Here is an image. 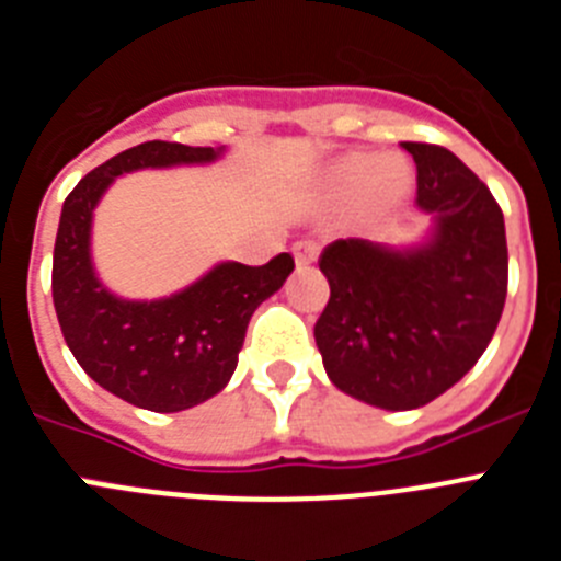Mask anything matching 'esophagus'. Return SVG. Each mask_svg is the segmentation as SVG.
<instances>
[{
  "instance_id": "1",
  "label": "esophagus",
  "mask_w": 561,
  "mask_h": 561,
  "mask_svg": "<svg viewBox=\"0 0 561 561\" xmlns=\"http://www.w3.org/2000/svg\"><path fill=\"white\" fill-rule=\"evenodd\" d=\"M291 255H295L297 266L314 264L317 255H320V244H317V241H295V244H291Z\"/></svg>"
}]
</instances>
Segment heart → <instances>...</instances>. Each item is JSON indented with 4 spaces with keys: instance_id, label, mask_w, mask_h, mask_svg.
<instances>
[{
    "instance_id": "obj_1",
    "label": "heart",
    "mask_w": 561,
    "mask_h": 561,
    "mask_svg": "<svg viewBox=\"0 0 561 561\" xmlns=\"http://www.w3.org/2000/svg\"><path fill=\"white\" fill-rule=\"evenodd\" d=\"M334 187L342 193H362L370 191V199L379 210H390L399 205L410 193L413 185V171L404 160L390 157L381 160L379 153H348L336 160L334 171H331Z\"/></svg>"
}]
</instances>
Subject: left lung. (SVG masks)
Instances as JSON below:
<instances>
[{"instance_id":"8db88e82","label":"left lung","mask_w":561,"mask_h":561,"mask_svg":"<svg viewBox=\"0 0 561 561\" xmlns=\"http://www.w3.org/2000/svg\"><path fill=\"white\" fill-rule=\"evenodd\" d=\"M419 171L430 238L393 250L340 238L320 255L331 297L314 325L329 379L381 410H415L472 370L508 289L503 210L453 151L401 142Z\"/></svg>"}]
</instances>
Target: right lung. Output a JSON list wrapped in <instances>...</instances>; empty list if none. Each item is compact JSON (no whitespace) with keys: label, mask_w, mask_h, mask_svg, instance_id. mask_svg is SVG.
Returning a JSON list of instances; mask_svg holds the SVG:
<instances>
[{"label":"right lung","mask_w":561,"mask_h":561,"mask_svg":"<svg viewBox=\"0 0 561 561\" xmlns=\"http://www.w3.org/2000/svg\"><path fill=\"white\" fill-rule=\"evenodd\" d=\"M221 148L151 140L89 171L64 202L53 252V304L69 351L92 379L151 413L196 408L230 381L257 306L284 286L295 257L264 266H213L187 289L160 300H123L98 280L89 252L92 213L121 173L205 165Z\"/></svg>","instance_id":"add662e5"}]
</instances>
